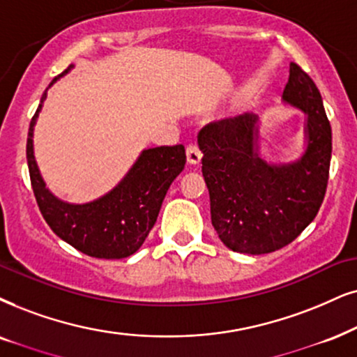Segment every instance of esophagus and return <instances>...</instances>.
<instances>
[{
    "instance_id": "34e87169",
    "label": "esophagus",
    "mask_w": 357,
    "mask_h": 357,
    "mask_svg": "<svg viewBox=\"0 0 357 357\" xmlns=\"http://www.w3.org/2000/svg\"><path fill=\"white\" fill-rule=\"evenodd\" d=\"M186 158H188L189 165H199L201 163L202 153L196 143H191V145L186 148Z\"/></svg>"
}]
</instances>
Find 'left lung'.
I'll list each match as a JSON object with an SVG mask.
<instances>
[{
  "label": "left lung",
  "mask_w": 357,
  "mask_h": 357,
  "mask_svg": "<svg viewBox=\"0 0 357 357\" xmlns=\"http://www.w3.org/2000/svg\"><path fill=\"white\" fill-rule=\"evenodd\" d=\"M283 102L303 110L306 150L291 163L259 155V116L245 114L206 125L197 135L211 220L227 249L270 254L295 241L317 218L328 186L331 125L321 93L298 64H290Z\"/></svg>",
  "instance_id": "obj_1"
}]
</instances>
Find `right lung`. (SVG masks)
Instances as JSON below:
<instances>
[{"label":"right lung","instance_id":"add662e5","mask_svg":"<svg viewBox=\"0 0 357 357\" xmlns=\"http://www.w3.org/2000/svg\"><path fill=\"white\" fill-rule=\"evenodd\" d=\"M72 67L57 75L49 87ZM46 97L47 90L31 120L26 145L31 186L40 214L56 236L85 255L96 259H125L133 255L155 225L171 183L184 169V146L143 150L125 178L110 192L85 204H69L46 188L34 160V125Z\"/></svg>","mask_w":357,"mask_h":357}]
</instances>
